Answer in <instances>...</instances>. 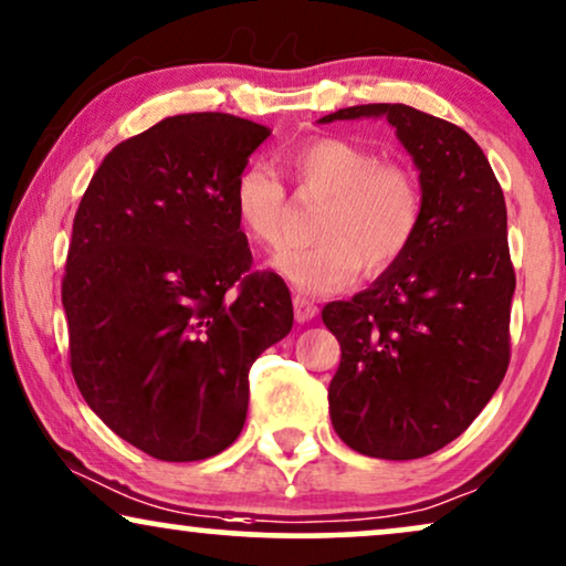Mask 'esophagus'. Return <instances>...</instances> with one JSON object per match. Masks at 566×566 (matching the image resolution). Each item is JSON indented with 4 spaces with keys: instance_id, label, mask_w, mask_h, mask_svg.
Instances as JSON below:
<instances>
[{
    "instance_id": "1",
    "label": "esophagus",
    "mask_w": 566,
    "mask_h": 566,
    "mask_svg": "<svg viewBox=\"0 0 566 566\" xmlns=\"http://www.w3.org/2000/svg\"><path fill=\"white\" fill-rule=\"evenodd\" d=\"M292 305H295L297 323H307V321H313L315 315H318V305H315L313 300L303 297V295H297L295 300H292Z\"/></svg>"
}]
</instances>
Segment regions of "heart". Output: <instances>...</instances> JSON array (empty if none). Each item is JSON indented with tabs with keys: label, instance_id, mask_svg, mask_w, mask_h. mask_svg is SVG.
Segmentation results:
<instances>
[{
	"label": "heart",
	"instance_id": "b5f03b06",
	"mask_svg": "<svg viewBox=\"0 0 566 566\" xmlns=\"http://www.w3.org/2000/svg\"><path fill=\"white\" fill-rule=\"evenodd\" d=\"M300 191L328 196L315 220L311 248L279 253L274 266L305 295H336L367 276H380L409 253L421 224V188L403 165L382 163L375 149L342 137H313L282 157ZM230 205L255 248L284 243L287 188L263 163H248L232 180Z\"/></svg>",
	"mask_w": 566,
	"mask_h": 566
}]
</instances>
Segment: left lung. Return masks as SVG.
<instances>
[{"mask_svg":"<svg viewBox=\"0 0 566 566\" xmlns=\"http://www.w3.org/2000/svg\"><path fill=\"white\" fill-rule=\"evenodd\" d=\"M365 116H386L413 157L421 224L409 253L370 290L323 307L342 346L328 409L352 450L411 461L463 434L507 373V207L486 155L450 120L370 103L321 124Z\"/></svg>","mask_w":566,"mask_h":566,"instance_id":"1","label":"left lung"}]
</instances>
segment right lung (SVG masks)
<instances>
[{
  "instance_id": "1",
  "label": "right lung",
  "mask_w": 566,
  "mask_h": 566,
  "mask_svg": "<svg viewBox=\"0 0 566 566\" xmlns=\"http://www.w3.org/2000/svg\"><path fill=\"white\" fill-rule=\"evenodd\" d=\"M269 129L184 113L103 157L72 224L62 303L90 409L157 461L238 440L255 357L292 331L274 271H251L232 180Z\"/></svg>"
}]
</instances>
